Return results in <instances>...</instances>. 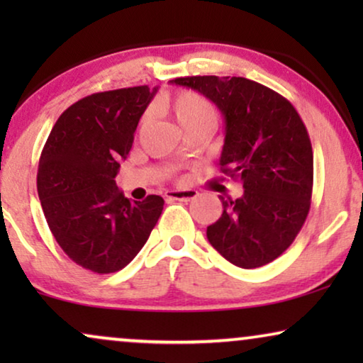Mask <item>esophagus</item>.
<instances>
[{
    "label": "esophagus",
    "mask_w": 363,
    "mask_h": 363,
    "mask_svg": "<svg viewBox=\"0 0 363 363\" xmlns=\"http://www.w3.org/2000/svg\"><path fill=\"white\" fill-rule=\"evenodd\" d=\"M198 196L196 190H170L165 193L167 201H191Z\"/></svg>",
    "instance_id": "34e87169"
}]
</instances>
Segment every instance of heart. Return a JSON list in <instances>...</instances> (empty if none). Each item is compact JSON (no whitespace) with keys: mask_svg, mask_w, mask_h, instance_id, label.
I'll list each match as a JSON object with an SVG mask.
<instances>
[{"mask_svg":"<svg viewBox=\"0 0 363 363\" xmlns=\"http://www.w3.org/2000/svg\"><path fill=\"white\" fill-rule=\"evenodd\" d=\"M163 112L175 118V122L180 125L183 132L196 130V128H210L216 122V111L213 104L193 91H182L172 99H165L160 102ZM147 122V117H143L142 125Z\"/></svg>","mask_w":363,"mask_h":363,"instance_id":"1","label":"heart"}]
</instances>
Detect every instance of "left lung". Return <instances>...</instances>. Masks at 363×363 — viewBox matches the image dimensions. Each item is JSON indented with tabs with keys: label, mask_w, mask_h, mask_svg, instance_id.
<instances>
[{
	"label": "left lung",
	"mask_w": 363,
	"mask_h": 363,
	"mask_svg": "<svg viewBox=\"0 0 363 363\" xmlns=\"http://www.w3.org/2000/svg\"><path fill=\"white\" fill-rule=\"evenodd\" d=\"M203 94L225 117L220 165L241 182L242 196H220L223 215L206 228L210 245L242 269L279 257L311 208L314 157L292 104L245 77L193 76L170 81Z\"/></svg>",
	"instance_id": "left-lung-1"
}]
</instances>
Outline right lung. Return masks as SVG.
Listing matches in <instances>:
<instances>
[{"instance_id":"1","label":"right lung","mask_w":363,"mask_h":363,"mask_svg":"<svg viewBox=\"0 0 363 363\" xmlns=\"http://www.w3.org/2000/svg\"><path fill=\"white\" fill-rule=\"evenodd\" d=\"M157 91L138 86L81 99L54 123L39 158L38 193L49 230L76 264L97 274L125 267L162 215V196L130 201L116 183Z\"/></svg>"}]
</instances>
